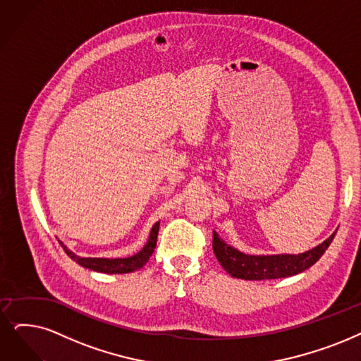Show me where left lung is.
Listing matches in <instances>:
<instances>
[{
	"mask_svg": "<svg viewBox=\"0 0 361 361\" xmlns=\"http://www.w3.org/2000/svg\"><path fill=\"white\" fill-rule=\"evenodd\" d=\"M338 231V229H336ZM331 234L319 246L298 255H247L225 243L213 231V252L222 268L231 277L241 280H274L292 277L312 267L330 246L335 234Z\"/></svg>",
	"mask_w": 361,
	"mask_h": 361,
	"instance_id": "left-lung-1",
	"label": "left lung"
}]
</instances>
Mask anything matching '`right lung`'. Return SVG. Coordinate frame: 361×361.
Returning <instances> with one entry per match:
<instances>
[{
    "label": "right lung",
    "instance_id": "right-lung-1",
    "mask_svg": "<svg viewBox=\"0 0 361 361\" xmlns=\"http://www.w3.org/2000/svg\"><path fill=\"white\" fill-rule=\"evenodd\" d=\"M158 229H160V222H155L145 246L142 247L140 252H137L133 256H128V257H114V259L81 257V256L75 255L74 252H71L62 241H59V244L63 247L65 253L72 259V261L77 262L78 265H81L84 268H89L92 271H97V272H105V274H127V272H133V271L140 269L149 261V257L154 253V249L157 246Z\"/></svg>",
    "mask_w": 361,
    "mask_h": 361
}]
</instances>
